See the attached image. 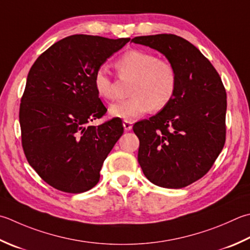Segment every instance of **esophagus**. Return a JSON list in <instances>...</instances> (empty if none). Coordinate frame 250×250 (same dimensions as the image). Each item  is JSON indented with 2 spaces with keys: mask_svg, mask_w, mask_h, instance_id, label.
<instances>
[{
  "mask_svg": "<svg viewBox=\"0 0 250 250\" xmlns=\"http://www.w3.org/2000/svg\"><path fill=\"white\" fill-rule=\"evenodd\" d=\"M124 128L125 131H130L132 130V126H133V122H132L131 120H124Z\"/></svg>",
  "mask_w": 250,
  "mask_h": 250,
  "instance_id": "esophagus-1",
  "label": "esophagus"
}]
</instances>
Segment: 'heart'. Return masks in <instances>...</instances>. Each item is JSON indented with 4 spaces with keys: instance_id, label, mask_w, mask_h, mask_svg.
<instances>
[{
    "instance_id": "b5f03b06",
    "label": "heart",
    "mask_w": 250,
    "mask_h": 250,
    "mask_svg": "<svg viewBox=\"0 0 250 250\" xmlns=\"http://www.w3.org/2000/svg\"><path fill=\"white\" fill-rule=\"evenodd\" d=\"M116 67L120 76L134 77L129 99L112 104L111 116L125 120L160 110L172 101L178 87V72L172 62L160 60L156 54L144 50H130L118 58ZM97 95L107 101L116 99V85L107 68L101 66L93 77Z\"/></svg>"
}]
</instances>
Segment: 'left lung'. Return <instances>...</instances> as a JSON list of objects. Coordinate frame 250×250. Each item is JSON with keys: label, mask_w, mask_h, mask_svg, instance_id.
<instances>
[{"label": "left lung", "mask_w": 250, "mask_h": 250, "mask_svg": "<svg viewBox=\"0 0 250 250\" xmlns=\"http://www.w3.org/2000/svg\"><path fill=\"white\" fill-rule=\"evenodd\" d=\"M132 42L164 54L178 72L172 101L133 125L139 164L155 185L185 188L208 172L226 143V89L211 62L185 39L163 33Z\"/></svg>", "instance_id": "1"}]
</instances>
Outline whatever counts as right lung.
I'll return each mask as SVG.
<instances>
[{
	"label": "right lung",
	"instance_id": "add662e5",
	"mask_svg": "<svg viewBox=\"0 0 250 250\" xmlns=\"http://www.w3.org/2000/svg\"><path fill=\"white\" fill-rule=\"evenodd\" d=\"M129 41L73 34L54 43L30 68L19 108L21 144L29 165L54 188L78 194L99 183L124 126L119 118L90 125L107 111L93 77Z\"/></svg>",
	"mask_w": 250,
	"mask_h": 250
}]
</instances>
